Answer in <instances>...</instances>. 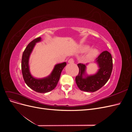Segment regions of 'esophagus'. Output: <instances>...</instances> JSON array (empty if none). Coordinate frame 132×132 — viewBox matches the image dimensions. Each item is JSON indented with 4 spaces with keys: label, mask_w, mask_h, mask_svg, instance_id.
Wrapping results in <instances>:
<instances>
[{
    "label": "esophagus",
    "mask_w": 132,
    "mask_h": 132,
    "mask_svg": "<svg viewBox=\"0 0 132 132\" xmlns=\"http://www.w3.org/2000/svg\"><path fill=\"white\" fill-rule=\"evenodd\" d=\"M68 63H74V59L73 58H70L69 60H68Z\"/></svg>",
    "instance_id": "34e87169"
}]
</instances>
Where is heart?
<instances>
[{"instance_id":"b5f03b06","label":"heart","mask_w":132,"mask_h":132,"mask_svg":"<svg viewBox=\"0 0 132 132\" xmlns=\"http://www.w3.org/2000/svg\"><path fill=\"white\" fill-rule=\"evenodd\" d=\"M87 50V47H85L84 48V50L86 51ZM97 51L96 49H91L88 51V53H87V57L89 58H92L94 57L95 56L97 55Z\"/></svg>"}]
</instances>
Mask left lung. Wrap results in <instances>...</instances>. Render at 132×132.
Here are the masks:
<instances>
[{
	"mask_svg": "<svg viewBox=\"0 0 132 132\" xmlns=\"http://www.w3.org/2000/svg\"><path fill=\"white\" fill-rule=\"evenodd\" d=\"M100 69L98 72L94 75L83 78L85 75L86 65L79 63L78 75L75 78L76 84L79 89L86 92H95L101 89L110 79L113 68V61L111 54L105 51L96 58Z\"/></svg>",
	"mask_w": 132,
	"mask_h": 132,
	"instance_id": "8db88e82",
	"label": "left lung"
}]
</instances>
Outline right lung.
<instances>
[{"label": "right lung", "instance_id": "add662e5", "mask_svg": "<svg viewBox=\"0 0 132 132\" xmlns=\"http://www.w3.org/2000/svg\"><path fill=\"white\" fill-rule=\"evenodd\" d=\"M41 39L40 37L34 39L26 47L22 56L21 70L23 80L28 86L37 93H46L53 90L56 87L62 71L67 63L64 62L58 64L55 66L51 75L47 78L37 79L32 77L29 70V59L36 43L39 42Z\"/></svg>", "mask_w": 132, "mask_h": 132}]
</instances>
